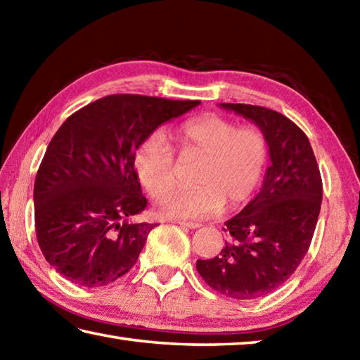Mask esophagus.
Returning <instances> with one entry per match:
<instances>
[{
  "label": "esophagus",
  "instance_id": "34e87169",
  "mask_svg": "<svg viewBox=\"0 0 360 360\" xmlns=\"http://www.w3.org/2000/svg\"><path fill=\"white\" fill-rule=\"evenodd\" d=\"M179 225L181 227H187V229H200L202 227V224H198V222H179Z\"/></svg>",
  "mask_w": 360,
  "mask_h": 360
}]
</instances>
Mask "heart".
I'll list each match as a JSON object with an SVG mask.
<instances>
[{"label":"heart","instance_id":"obj_1","mask_svg":"<svg viewBox=\"0 0 360 360\" xmlns=\"http://www.w3.org/2000/svg\"><path fill=\"white\" fill-rule=\"evenodd\" d=\"M184 152L203 157L195 174L198 186L173 193L162 212L174 219H205L248 202L264 176L268 141L255 127H236L217 114L187 120L178 130ZM138 179L152 198L162 200L176 186L174 154L162 133H152L135 154Z\"/></svg>","mask_w":360,"mask_h":360}]
</instances>
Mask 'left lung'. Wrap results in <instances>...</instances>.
Listing matches in <instances>:
<instances>
[{
  "instance_id": "1",
  "label": "left lung",
  "mask_w": 360,
  "mask_h": 360,
  "mask_svg": "<svg viewBox=\"0 0 360 360\" xmlns=\"http://www.w3.org/2000/svg\"><path fill=\"white\" fill-rule=\"evenodd\" d=\"M254 122L268 141L271 165L260 192L225 222L230 241L216 257L197 260L211 289L235 300L266 295L288 281L311 243L322 181L311 144L285 115L252 105H219Z\"/></svg>"
}]
</instances>
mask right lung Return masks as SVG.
<instances>
[{"label":"right lung","mask_w":360,"mask_h":360,"mask_svg":"<svg viewBox=\"0 0 360 360\" xmlns=\"http://www.w3.org/2000/svg\"><path fill=\"white\" fill-rule=\"evenodd\" d=\"M197 100L108 95L66 119L34 179L36 238L68 281L101 288L136 264L154 224L133 222L148 206L135 172L136 149Z\"/></svg>","instance_id":"1"}]
</instances>
